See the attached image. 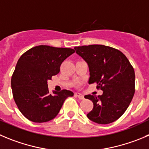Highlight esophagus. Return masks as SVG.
<instances>
[{"label": "esophagus", "instance_id": "34e87169", "mask_svg": "<svg viewBox=\"0 0 149 149\" xmlns=\"http://www.w3.org/2000/svg\"><path fill=\"white\" fill-rule=\"evenodd\" d=\"M75 95L77 96L79 99H81V100H83L84 98V95H83L81 93H75Z\"/></svg>", "mask_w": 149, "mask_h": 149}]
</instances>
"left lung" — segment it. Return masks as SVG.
<instances>
[{"label": "left lung", "mask_w": 149, "mask_h": 149, "mask_svg": "<svg viewBox=\"0 0 149 149\" xmlns=\"http://www.w3.org/2000/svg\"><path fill=\"white\" fill-rule=\"evenodd\" d=\"M74 49L88 65L89 84L97 83V89L103 91L98 96H84L93 103L87 118L98 124L115 121L124 113L134 96V68L121 51L112 47L90 45Z\"/></svg>", "instance_id": "1"}]
</instances>
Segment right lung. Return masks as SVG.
Listing matches in <instances>:
<instances>
[{"instance_id":"add662e5","label":"right lung","mask_w":149,"mask_h":149,"mask_svg":"<svg viewBox=\"0 0 149 149\" xmlns=\"http://www.w3.org/2000/svg\"><path fill=\"white\" fill-rule=\"evenodd\" d=\"M72 48L38 45L18 59L11 79L12 94L18 109L29 120L43 123L59 113L64 101L73 96L70 90L49 93L48 80L60 71V65L73 54Z\"/></svg>"}]
</instances>
